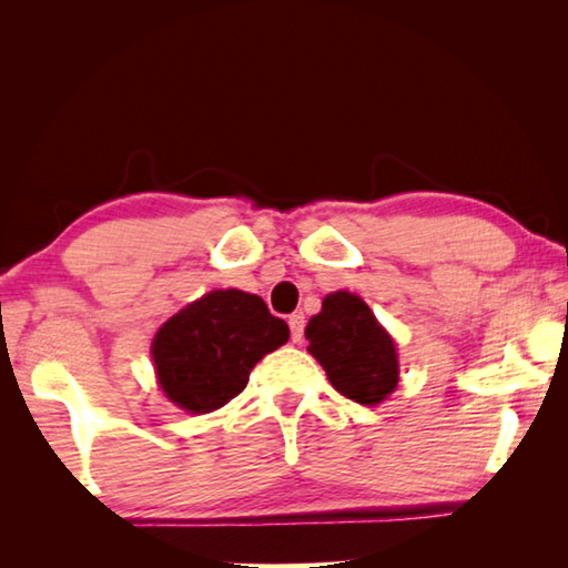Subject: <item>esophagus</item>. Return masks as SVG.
I'll list each match as a JSON object with an SVG mask.
<instances>
[{"label": "esophagus", "instance_id": "esophagus-1", "mask_svg": "<svg viewBox=\"0 0 568 568\" xmlns=\"http://www.w3.org/2000/svg\"><path fill=\"white\" fill-rule=\"evenodd\" d=\"M287 325H291V338L293 343H301L303 341V328H305V318L301 313H295L287 318Z\"/></svg>", "mask_w": 568, "mask_h": 568}]
</instances>
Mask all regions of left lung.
<instances>
[{"mask_svg":"<svg viewBox=\"0 0 568 568\" xmlns=\"http://www.w3.org/2000/svg\"><path fill=\"white\" fill-rule=\"evenodd\" d=\"M307 351L323 365L331 386L361 406H376L398 386L396 341L361 295L335 291L305 328Z\"/></svg>","mask_w":568,"mask_h":568,"instance_id":"1","label":"left lung"}]
</instances>
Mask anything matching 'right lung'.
I'll return each mask as SVG.
<instances>
[{
	"instance_id": "right-lung-1",
	"label": "right lung",
	"mask_w": 568,
	"mask_h": 568,
	"mask_svg": "<svg viewBox=\"0 0 568 568\" xmlns=\"http://www.w3.org/2000/svg\"><path fill=\"white\" fill-rule=\"evenodd\" d=\"M291 338L261 295L213 291L162 323L152 338L158 383L178 408L213 413L247 386L263 355Z\"/></svg>"
}]
</instances>
